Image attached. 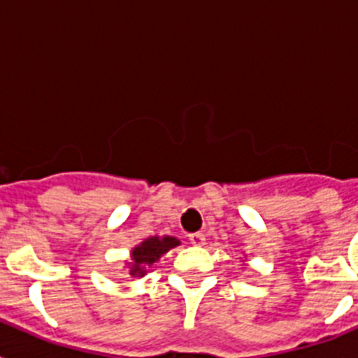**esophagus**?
Segmentation results:
<instances>
[{
  "mask_svg": "<svg viewBox=\"0 0 358 358\" xmlns=\"http://www.w3.org/2000/svg\"><path fill=\"white\" fill-rule=\"evenodd\" d=\"M188 240L192 245H204V242H206V236L202 235V233H192V235H188Z\"/></svg>",
  "mask_w": 358,
  "mask_h": 358,
  "instance_id": "1",
  "label": "esophagus"
}]
</instances>
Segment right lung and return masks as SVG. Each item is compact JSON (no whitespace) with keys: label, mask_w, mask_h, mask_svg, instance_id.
<instances>
[{"label":"right lung","mask_w":358,"mask_h":358,"mask_svg":"<svg viewBox=\"0 0 358 358\" xmlns=\"http://www.w3.org/2000/svg\"><path fill=\"white\" fill-rule=\"evenodd\" d=\"M179 245V240L176 236H150L140 245H136L131 252V264H129V274L132 278H143L147 274L148 267L154 265L164 252Z\"/></svg>","instance_id":"1"}]
</instances>
